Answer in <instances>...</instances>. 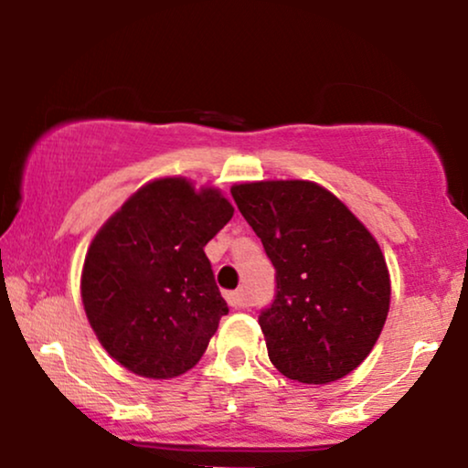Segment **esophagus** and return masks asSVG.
<instances>
[{"label":"esophagus","instance_id":"34e87169","mask_svg":"<svg viewBox=\"0 0 468 468\" xmlns=\"http://www.w3.org/2000/svg\"><path fill=\"white\" fill-rule=\"evenodd\" d=\"M226 300L229 306H247V296L242 290H236V292H226Z\"/></svg>","mask_w":468,"mask_h":468}]
</instances>
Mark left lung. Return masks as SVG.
Here are the masks:
<instances>
[{"mask_svg":"<svg viewBox=\"0 0 468 468\" xmlns=\"http://www.w3.org/2000/svg\"><path fill=\"white\" fill-rule=\"evenodd\" d=\"M277 279L260 313L268 357L300 383H330L360 367L389 311V272L373 234L311 181L234 185Z\"/></svg>","mask_w":468,"mask_h":468,"instance_id":"left-lung-1","label":"left lung"}]
</instances>
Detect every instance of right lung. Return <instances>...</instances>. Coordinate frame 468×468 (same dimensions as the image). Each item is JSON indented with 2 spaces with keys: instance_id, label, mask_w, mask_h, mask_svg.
Wrapping results in <instances>:
<instances>
[{
  "instance_id": "1",
  "label": "right lung",
  "mask_w": 468,
  "mask_h": 468,
  "mask_svg": "<svg viewBox=\"0 0 468 468\" xmlns=\"http://www.w3.org/2000/svg\"><path fill=\"white\" fill-rule=\"evenodd\" d=\"M219 189L187 178L140 187L89 247L80 293L108 354L132 373L170 379L194 368L228 304L204 253L232 219Z\"/></svg>"
}]
</instances>
